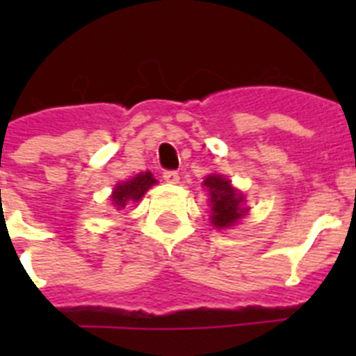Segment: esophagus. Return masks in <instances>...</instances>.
Returning a JSON list of instances; mask_svg holds the SVG:
<instances>
[{"label": "esophagus", "mask_w": 356, "mask_h": 356, "mask_svg": "<svg viewBox=\"0 0 356 356\" xmlns=\"http://www.w3.org/2000/svg\"><path fill=\"white\" fill-rule=\"evenodd\" d=\"M162 178L169 181V184H176V181L180 180V175H178V171H163Z\"/></svg>", "instance_id": "34e87169"}]
</instances>
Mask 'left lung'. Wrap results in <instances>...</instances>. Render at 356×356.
<instances>
[{
	"instance_id": "1",
	"label": "left lung",
	"mask_w": 356,
	"mask_h": 356,
	"mask_svg": "<svg viewBox=\"0 0 356 356\" xmlns=\"http://www.w3.org/2000/svg\"><path fill=\"white\" fill-rule=\"evenodd\" d=\"M210 191V205H212V225L216 228H226L241 219L248 209H242V196L235 193L228 180L219 175L207 176L203 181Z\"/></svg>"
}]
</instances>
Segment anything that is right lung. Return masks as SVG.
I'll return each mask as SVG.
<instances>
[{
    "label": "right lung",
    "mask_w": 356,
    "mask_h": 356,
    "mask_svg": "<svg viewBox=\"0 0 356 356\" xmlns=\"http://www.w3.org/2000/svg\"><path fill=\"white\" fill-rule=\"evenodd\" d=\"M153 184H156V180L151 172H140L131 180L122 181L114 188V194H112L114 205L118 209H122V207H127L128 201H139Z\"/></svg>",
    "instance_id": "add662e5"
}]
</instances>
